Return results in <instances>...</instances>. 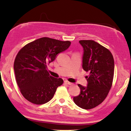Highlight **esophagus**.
Masks as SVG:
<instances>
[{
    "instance_id": "1",
    "label": "esophagus",
    "mask_w": 131,
    "mask_h": 131,
    "mask_svg": "<svg viewBox=\"0 0 131 131\" xmlns=\"http://www.w3.org/2000/svg\"><path fill=\"white\" fill-rule=\"evenodd\" d=\"M64 83L65 84H68V85H72V83H71V82H69V81H67V80H65L64 81Z\"/></svg>"
}]
</instances>
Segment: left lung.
I'll return each mask as SVG.
<instances>
[{
	"label": "left lung",
	"mask_w": 131,
	"mask_h": 131,
	"mask_svg": "<svg viewBox=\"0 0 131 131\" xmlns=\"http://www.w3.org/2000/svg\"><path fill=\"white\" fill-rule=\"evenodd\" d=\"M83 48V69L90 72L88 86H78L80 94L73 97L75 104L89 110L101 104L111 89L114 76V59L110 50L94 40H80Z\"/></svg>",
	"instance_id": "1"
}]
</instances>
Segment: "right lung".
<instances>
[{"mask_svg": "<svg viewBox=\"0 0 131 131\" xmlns=\"http://www.w3.org/2000/svg\"><path fill=\"white\" fill-rule=\"evenodd\" d=\"M70 44V41L42 37L29 43L19 51L14 62V70L20 92L26 100L41 105L53 98L57 88L64 81L51 76L47 65Z\"/></svg>", "mask_w": 131, "mask_h": 131, "instance_id": "right-lung-1", "label": "right lung"}]
</instances>
